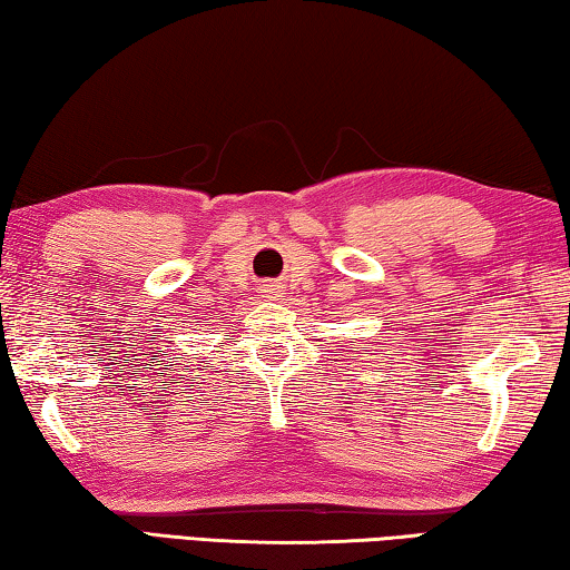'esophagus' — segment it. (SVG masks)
<instances>
[{
	"label": "esophagus",
	"mask_w": 570,
	"mask_h": 570,
	"mask_svg": "<svg viewBox=\"0 0 570 570\" xmlns=\"http://www.w3.org/2000/svg\"><path fill=\"white\" fill-rule=\"evenodd\" d=\"M262 294H266V296H276V294H278V286H276V284H266V286L262 288Z\"/></svg>",
	"instance_id": "1"
}]
</instances>
